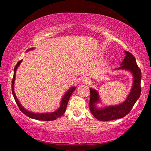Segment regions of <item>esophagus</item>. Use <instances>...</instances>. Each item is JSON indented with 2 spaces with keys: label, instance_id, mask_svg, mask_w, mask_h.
Masks as SVG:
<instances>
[{
  "label": "esophagus",
  "instance_id": "1",
  "mask_svg": "<svg viewBox=\"0 0 151 151\" xmlns=\"http://www.w3.org/2000/svg\"><path fill=\"white\" fill-rule=\"evenodd\" d=\"M83 83L86 84V85H88V84H90L91 83V80L88 78H84L83 79Z\"/></svg>",
  "mask_w": 151,
  "mask_h": 151
}]
</instances>
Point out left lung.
<instances>
[{
    "instance_id": "left-lung-1",
    "label": "left lung",
    "mask_w": 151,
    "mask_h": 151,
    "mask_svg": "<svg viewBox=\"0 0 151 151\" xmlns=\"http://www.w3.org/2000/svg\"><path fill=\"white\" fill-rule=\"evenodd\" d=\"M124 53L126 56L122 62L121 66L116 69L129 70L133 75V83L131 91L124 102L118 105L104 106L102 109H98L96 106V103L100 101L99 93L94 89L90 88V111L93 115L99 121H112L127 115L140 97L141 93V71L137 65L136 59L134 56L128 51H125Z\"/></svg>"
}]
</instances>
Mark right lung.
I'll list each match as a JSON object with an SVG mask.
<instances>
[{"instance_id": "1", "label": "right lung", "mask_w": 151, "mask_h": 151, "mask_svg": "<svg viewBox=\"0 0 151 151\" xmlns=\"http://www.w3.org/2000/svg\"><path fill=\"white\" fill-rule=\"evenodd\" d=\"M32 49H33V48H30V49L28 50V51L32 50ZM22 60L19 61L14 68V75H13V78H12V86H11L12 95H13V96H14V100H15V101H16V103L17 104L18 106H19V108L20 109V111L23 112L25 115H27V116H29V118H31L33 119L40 120V121H54V120H56L57 119L59 118L60 116H62L63 114L65 113L66 109V106H67L68 100H69L71 94H72L73 92L75 91L76 87V86H73V87H71L70 89H68V91L65 94V95H64L63 97L62 100H61L60 107L58 108V109H57V111L55 112H48V113H34V112H32L27 111V110L25 109L24 107L21 105V104L20 103V102L19 101V100H18L17 97L16 96V94H15L14 91V80H15V76H16V72H17L18 67H19L20 65V64L21 63Z\"/></svg>"}]
</instances>
